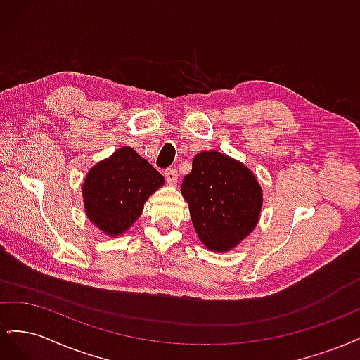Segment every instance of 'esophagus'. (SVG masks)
<instances>
[{"label":"esophagus","instance_id":"34e87169","mask_svg":"<svg viewBox=\"0 0 360 360\" xmlns=\"http://www.w3.org/2000/svg\"><path fill=\"white\" fill-rule=\"evenodd\" d=\"M165 180L168 184H176L179 180V172L176 168H168L165 171Z\"/></svg>","mask_w":360,"mask_h":360}]
</instances>
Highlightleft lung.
I'll list each match as a JSON object with an SVG mask.
<instances>
[{
  "instance_id": "1",
  "label": "left lung",
  "mask_w": 360,
  "mask_h": 360,
  "mask_svg": "<svg viewBox=\"0 0 360 360\" xmlns=\"http://www.w3.org/2000/svg\"><path fill=\"white\" fill-rule=\"evenodd\" d=\"M181 193L200 240L214 252L230 250L249 236L263 204L254 174L243 163L214 150L193 158Z\"/></svg>"
}]
</instances>
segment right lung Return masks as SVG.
I'll use <instances>...</instances> for the list:
<instances>
[{
	"instance_id": "right-lung-1",
	"label": "right lung",
	"mask_w": 360,
	"mask_h": 360,
	"mask_svg": "<svg viewBox=\"0 0 360 360\" xmlns=\"http://www.w3.org/2000/svg\"><path fill=\"white\" fill-rule=\"evenodd\" d=\"M163 176L134 148L123 147L94 165L84 180L86 216L108 236H118L143 213Z\"/></svg>"
}]
</instances>
